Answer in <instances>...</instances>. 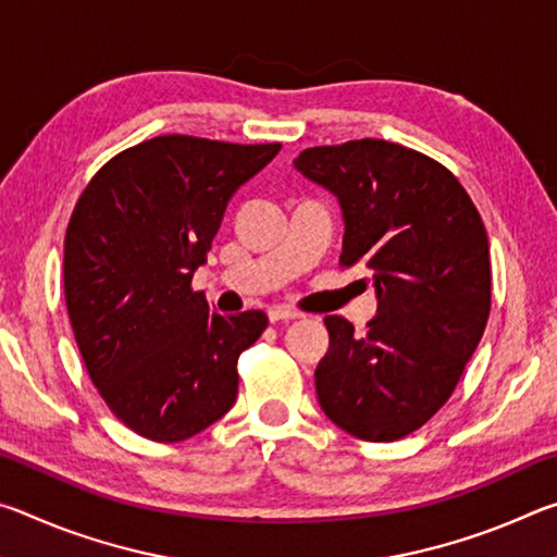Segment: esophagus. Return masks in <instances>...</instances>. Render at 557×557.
<instances>
[{
    "label": "esophagus",
    "instance_id": "esophagus-1",
    "mask_svg": "<svg viewBox=\"0 0 557 557\" xmlns=\"http://www.w3.org/2000/svg\"><path fill=\"white\" fill-rule=\"evenodd\" d=\"M270 322L275 324V322H289V319H299L301 314L299 312H295V309H287V307H272L270 309Z\"/></svg>",
    "mask_w": 557,
    "mask_h": 557
}]
</instances>
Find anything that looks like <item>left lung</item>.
<instances>
[{"label":"left lung","instance_id":"8db88e82","mask_svg":"<svg viewBox=\"0 0 557 557\" xmlns=\"http://www.w3.org/2000/svg\"><path fill=\"white\" fill-rule=\"evenodd\" d=\"M295 166L338 199V262L369 270L379 297L366 334L324 319L319 405L358 440H400L449 400L484 334L492 262L482 215L449 169L385 139L309 147Z\"/></svg>","mask_w":557,"mask_h":557}]
</instances>
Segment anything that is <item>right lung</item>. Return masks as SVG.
Segmentation results:
<instances>
[{"label": "right lung", "instance_id": "add662e5", "mask_svg": "<svg viewBox=\"0 0 557 557\" xmlns=\"http://www.w3.org/2000/svg\"><path fill=\"white\" fill-rule=\"evenodd\" d=\"M282 145L162 135L112 157L75 203L63 287L75 344L117 420L182 442L238 395V356L265 332L260 309L213 312L191 277L231 196Z\"/></svg>", "mask_w": 557, "mask_h": 557}]
</instances>
